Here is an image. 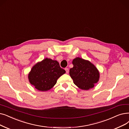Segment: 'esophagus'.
I'll return each instance as SVG.
<instances>
[{
    "mask_svg": "<svg viewBox=\"0 0 129 129\" xmlns=\"http://www.w3.org/2000/svg\"><path fill=\"white\" fill-rule=\"evenodd\" d=\"M65 70L66 71V73L67 74L69 73V69H68V68H65Z\"/></svg>",
    "mask_w": 129,
    "mask_h": 129,
    "instance_id": "esophagus-1",
    "label": "esophagus"
}]
</instances>
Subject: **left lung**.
<instances>
[{"label": "left lung", "mask_w": 129, "mask_h": 129, "mask_svg": "<svg viewBox=\"0 0 129 129\" xmlns=\"http://www.w3.org/2000/svg\"><path fill=\"white\" fill-rule=\"evenodd\" d=\"M72 63L73 68L70 70V75L75 84L84 90L93 88L100 78L96 67L89 61L80 57L74 58Z\"/></svg>", "instance_id": "1"}]
</instances>
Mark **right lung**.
Listing matches in <instances>:
<instances>
[{"mask_svg": "<svg viewBox=\"0 0 129 129\" xmlns=\"http://www.w3.org/2000/svg\"><path fill=\"white\" fill-rule=\"evenodd\" d=\"M65 72L57 60L46 58L33 67L28 77L31 85L44 92L51 89Z\"/></svg>", "mask_w": 129, "mask_h": 129, "instance_id": "add662e5", "label": "right lung"}]
</instances>
